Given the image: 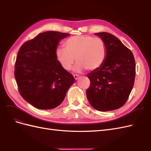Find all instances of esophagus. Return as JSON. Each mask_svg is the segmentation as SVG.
Masks as SVG:
<instances>
[{"mask_svg": "<svg viewBox=\"0 0 151 151\" xmlns=\"http://www.w3.org/2000/svg\"><path fill=\"white\" fill-rule=\"evenodd\" d=\"M73 76H74V78L76 80H78L79 78V77H80L79 75H73Z\"/></svg>", "mask_w": 151, "mask_h": 151, "instance_id": "obj_1", "label": "esophagus"}]
</instances>
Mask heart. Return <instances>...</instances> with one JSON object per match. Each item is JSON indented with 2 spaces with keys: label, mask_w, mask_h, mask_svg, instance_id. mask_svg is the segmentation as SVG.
<instances>
[{
  "label": "heart",
  "mask_w": 151,
  "mask_h": 151,
  "mask_svg": "<svg viewBox=\"0 0 151 151\" xmlns=\"http://www.w3.org/2000/svg\"><path fill=\"white\" fill-rule=\"evenodd\" d=\"M65 48L58 47L55 51L59 64L65 70L73 68L75 72H82L86 69L94 71L99 69L106 60L107 47L100 38L89 35H76L69 38L64 42Z\"/></svg>",
  "instance_id": "obj_1"
}]
</instances>
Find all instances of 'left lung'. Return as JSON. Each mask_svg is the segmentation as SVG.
Masks as SVG:
<instances>
[{
    "mask_svg": "<svg viewBox=\"0 0 151 151\" xmlns=\"http://www.w3.org/2000/svg\"><path fill=\"white\" fill-rule=\"evenodd\" d=\"M107 47L104 64L87 76L91 82L86 95L95 109L110 111L120 108L127 101L134 86L136 65L131 50L113 35L95 33Z\"/></svg>",
    "mask_w": 151,
    "mask_h": 151,
    "instance_id": "obj_1",
    "label": "left lung"
}]
</instances>
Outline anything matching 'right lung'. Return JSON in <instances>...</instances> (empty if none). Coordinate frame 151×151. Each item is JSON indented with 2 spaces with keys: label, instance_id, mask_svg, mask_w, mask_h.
I'll return each mask as SVG.
<instances>
[{
  "label": "right lung",
  "instance_id": "add662e5",
  "mask_svg": "<svg viewBox=\"0 0 151 151\" xmlns=\"http://www.w3.org/2000/svg\"><path fill=\"white\" fill-rule=\"evenodd\" d=\"M68 33L49 31L24 43L18 52L15 76L23 99L39 109L60 104L75 80L63 68L55 51Z\"/></svg>",
  "mask_w": 151,
  "mask_h": 151
}]
</instances>
